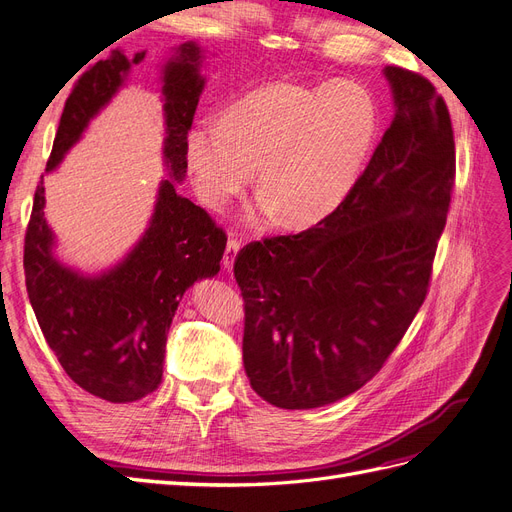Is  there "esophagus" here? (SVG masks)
Instances as JSON below:
<instances>
[{
    "instance_id": "34e87169",
    "label": "esophagus",
    "mask_w": 512,
    "mask_h": 512,
    "mask_svg": "<svg viewBox=\"0 0 512 512\" xmlns=\"http://www.w3.org/2000/svg\"><path fill=\"white\" fill-rule=\"evenodd\" d=\"M241 247V241L239 239H228L226 243V250H224V256H222V265L224 269H232V265H235V258H237V252Z\"/></svg>"
}]
</instances>
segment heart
Instances as JSON below:
<instances>
[{
	"label": "heart",
	"instance_id": "heart-1",
	"mask_svg": "<svg viewBox=\"0 0 512 512\" xmlns=\"http://www.w3.org/2000/svg\"><path fill=\"white\" fill-rule=\"evenodd\" d=\"M376 134L378 104L361 83H271L192 128L185 158L207 207L224 209L258 166L262 211L307 228L342 205Z\"/></svg>",
	"mask_w": 512,
	"mask_h": 512
}]
</instances>
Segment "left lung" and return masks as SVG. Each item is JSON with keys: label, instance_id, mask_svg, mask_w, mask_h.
<instances>
[{"label": "left lung", "instance_id": "left-lung-1", "mask_svg": "<svg viewBox=\"0 0 512 512\" xmlns=\"http://www.w3.org/2000/svg\"><path fill=\"white\" fill-rule=\"evenodd\" d=\"M384 74L395 117L342 205L235 258L245 374L277 408H320L359 391L429 292L455 185L453 123L425 76Z\"/></svg>", "mask_w": 512, "mask_h": 512}]
</instances>
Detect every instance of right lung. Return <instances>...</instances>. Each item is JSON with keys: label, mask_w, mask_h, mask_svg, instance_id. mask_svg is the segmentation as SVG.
Returning <instances> with one entry per match:
<instances>
[{"label": "right lung", "mask_w": 512, "mask_h": 512, "mask_svg": "<svg viewBox=\"0 0 512 512\" xmlns=\"http://www.w3.org/2000/svg\"><path fill=\"white\" fill-rule=\"evenodd\" d=\"M145 53H138V64ZM200 49L188 42L164 70V156L177 181L188 170L185 143L203 79ZM130 70L121 51L89 66L74 83L53 141L51 170L79 141L89 119L113 98ZM53 235L44 218V175L25 232V286L46 344L83 391L113 404L141 399L162 382L166 333L179 299L196 280L220 271L226 232L211 215L164 181L145 237L119 267L83 277L51 254Z\"/></svg>", "instance_id": "add662e5"}]
</instances>
